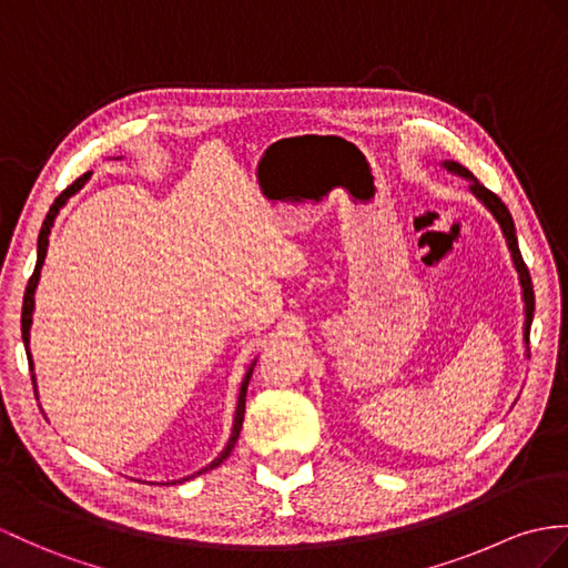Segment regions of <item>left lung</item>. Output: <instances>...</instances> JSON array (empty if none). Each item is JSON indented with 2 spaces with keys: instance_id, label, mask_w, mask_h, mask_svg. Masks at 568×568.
<instances>
[{
  "instance_id": "1",
  "label": "left lung",
  "mask_w": 568,
  "mask_h": 568,
  "mask_svg": "<svg viewBox=\"0 0 568 568\" xmlns=\"http://www.w3.org/2000/svg\"><path fill=\"white\" fill-rule=\"evenodd\" d=\"M440 165H444L446 171L469 180V192H473V195L491 212V216L499 221V226L504 231V239H506V245H508V251H510V257H514V265H516V272H518L520 286H523V301H525V332H523V337H525V342H530V325H532V313H535V292H532L530 272H528V267H525L523 255H520V247H518L514 216H510V212L506 210V204L499 197H496L491 190L484 187L479 180L465 169V165H460L458 161H444Z\"/></svg>"
}]
</instances>
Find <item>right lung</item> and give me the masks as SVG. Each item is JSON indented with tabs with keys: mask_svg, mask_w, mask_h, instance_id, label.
Listing matches in <instances>:
<instances>
[{
	"mask_svg": "<svg viewBox=\"0 0 568 568\" xmlns=\"http://www.w3.org/2000/svg\"><path fill=\"white\" fill-rule=\"evenodd\" d=\"M89 178H91V173H84L81 178H77L74 183L69 185L67 190H62V195H60L58 200H54L52 206H50V212H48V216H45V221H43V229H40V236H38V262H36V270H33V274H31V280H29V286H26L23 311H21V337H23V344H26V356H29L31 371H33V358H31V349H29V339H31V323H33V308H36V298H33V296H36V286H38V280H40V270H43V262H45V255H48V236H50V229H52V224H54V216L60 214V210L67 204V200L72 197V195H77V192H79L81 187H84V183H87ZM253 366H255V362H253ZM253 366L247 368L245 378H243V383H241L239 405H236V419H233V432H231V438H229L226 448L221 450L219 458H214L210 465L202 467L200 473H195L192 477H197V475H202V473H210V469L219 467L221 463H224V460L229 458L233 446H236V440H239V436H241V428H243L245 393H247V383H251V376H253ZM31 378H33V388H36V373H33ZM192 477H185V479H192ZM185 479H178V481H185ZM171 484H175V481H171Z\"/></svg>",
	"mask_w": 568,
	"mask_h": 568,
	"instance_id": "1",
	"label": "right lung"
}]
</instances>
